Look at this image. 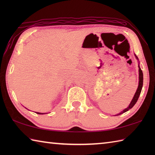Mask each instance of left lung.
<instances>
[{
	"mask_svg": "<svg viewBox=\"0 0 155 155\" xmlns=\"http://www.w3.org/2000/svg\"><path fill=\"white\" fill-rule=\"evenodd\" d=\"M136 57L138 59L137 56H136ZM139 87H138V88H137V90L136 91L135 94H134V96L133 98L132 101H131V103H130L129 106H128L127 108H125V109L123 110L122 112H120V113L116 114V116H118V115H120L121 114H123L124 113H125V112H127L128 110H130V108H132L134 105L136 104L138 99H139V97L140 96V92H141V90H142L143 84V71H142V70H141V68H140V67H139Z\"/></svg>",
	"mask_w": 155,
	"mask_h": 155,
	"instance_id": "obj_1",
	"label": "left lung"
}]
</instances>
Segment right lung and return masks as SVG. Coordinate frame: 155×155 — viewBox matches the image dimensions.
Listing matches in <instances>:
<instances>
[{"mask_svg": "<svg viewBox=\"0 0 155 155\" xmlns=\"http://www.w3.org/2000/svg\"><path fill=\"white\" fill-rule=\"evenodd\" d=\"M37 113V114H45V113Z\"/></svg>", "mask_w": 155, "mask_h": 155, "instance_id": "1", "label": "right lung"}]
</instances>
